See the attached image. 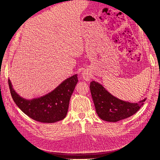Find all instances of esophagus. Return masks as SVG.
Wrapping results in <instances>:
<instances>
[{
  "instance_id": "obj_1",
  "label": "esophagus",
  "mask_w": 160,
  "mask_h": 160,
  "mask_svg": "<svg viewBox=\"0 0 160 160\" xmlns=\"http://www.w3.org/2000/svg\"><path fill=\"white\" fill-rule=\"evenodd\" d=\"M82 77L83 78L86 80V81H89L90 79V73L88 72V71H84L82 73Z\"/></svg>"
}]
</instances>
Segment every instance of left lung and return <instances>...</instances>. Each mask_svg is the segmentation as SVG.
<instances>
[{"label": "left lung", "mask_w": 160, "mask_h": 160, "mask_svg": "<svg viewBox=\"0 0 160 160\" xmlns=\"http://www.w3.org/2000/svg\"><path fill=\"white\" fill-rule=\"evenodd\" d=\"M90 91L97 113L106 122H117L130 117L141 108L146 99L134 103L120 100L94 81L90 83Z\"/></svg>", "instance_id": "8db88e82"}]
</instances>
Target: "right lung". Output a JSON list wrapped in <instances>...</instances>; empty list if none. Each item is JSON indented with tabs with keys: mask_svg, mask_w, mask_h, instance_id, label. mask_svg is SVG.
Instances as JSON below:
<instances>
[{
	"mask_svg": "<svg viewBox=\"0 0 160 160\" xmlns=\"http://www.w3.org/2000/svg\"><path fill=\"white\" fill-rule=\"evenodd\" d=\"M77 82V75H72L51 93L31 100L19 96L13 89L9 79L8 85L12 99L23 113L37 122L49 123L59 122L66 117L70 98Z\"/></svg>",
	"mask_w": 160,
	"mask_h": 160,
	"instance_id": "add662e5",
	"label": "right lung"
}]
</instances>
